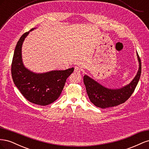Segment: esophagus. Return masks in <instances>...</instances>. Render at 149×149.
Returning a JSON list of instances; mask_svg holds the SVG:
<instances>
[{
  "label": "esophagus",
  "instance_id": "obj_1",
  "mask_svg": "<svg viewBox=\"0 0 149 149\" xmlns=\"http://www.w3.org/2000/svg\"><path fill=\"white\" fill-rule=\"evenodd\" d=\"M74 72L75 73H80V69L78 67H75L74 68Z\"/></svg>",
  "mask_w": 149,
  "mask_h": 149
}]
</instances>
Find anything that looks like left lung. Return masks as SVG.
Instances as JSON below:
<instances>
[{
  "label": "left lung",
  "mask_w": 149,
  "mask_h": 149,
  "mask_svg": "<svg viewBox=\"0 0 149 149\" xmlns=\"http://www.w3.org/2000/svg\"><path fill=\"white\" fill-rule=\"evenodd\" d=\"M139 64L137 74L129 84L119 89H109L104 86L88 75L83 78L86 89L90 101L96 107L102 108L118 106L127 101L134 93L141 74V61L137 52Z\"/></svg>",
  "instance_id": "8db88e82"
}]
</instances>
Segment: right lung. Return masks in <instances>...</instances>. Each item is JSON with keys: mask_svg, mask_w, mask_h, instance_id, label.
<instances>
[{"mask_svg": "<svg viewBox=\"0 0 149 149\" xmlns=\"http://www.w3.org/2000/svg\"><path fill=\"white\" fill-rule=\"evenodd\" d=\"M22 35L17 43L12 63V76L13 83L25 98L35 104L47 106L59 97L74 68L43 73H36L25 68L22 61V44L30 31Z\"/></svg>", "mask_w": 149, "mask_h": 149, "instance_id": "right-lung-1", "label": "right lung"}]
</instances>
